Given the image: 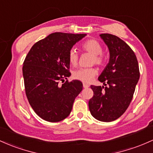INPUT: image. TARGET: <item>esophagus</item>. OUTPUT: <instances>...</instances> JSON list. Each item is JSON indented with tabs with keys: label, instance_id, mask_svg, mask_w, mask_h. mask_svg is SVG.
I'll use <instances>...</instances> for the list:
<instances>
[{
	"label": "esophagus",
	"instance_id": "esophagus-1",
	"mask_svg": "<svg viewBox=\"0 0 153 153\" xmlns=\"http://www.w3.org/2000/svg\"><path fill=\"white\" fill-rule=\"evenodd\" d=\"M83 88H87L89 87V85L87 84V83H83Z\"/></svg>",
	"mask_w": 153,
	"mask_h": 153
}]
</instances>
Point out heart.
<instances>
[{
    "mask_svg": "<svg viewBox=\"0 0 153 153\" xmlns=\"http://www.w3.org/2000/svg\"><path fill=\"white\" fill-rule=\"evenodd\" d=\"M81 49L83 51L88 52L93 55L92 63L102 66L105 62V56L102 53V47L100 43L94 39H88L83 42L81 44ZM68 61L73 66H76L78 62V54L74 48L70 50L68 53ZM97 69L91 68H80L75 70L73 74L75 79L80 80L85 83L91 81L93 78L97 75Z\"/></svg>",
    "mask_w": 153,
    "mask_h": 153,
    "instance_id": "heart-1",
    "label": "heart"
}]
</instances>
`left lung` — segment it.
I'll list each match as a JSON object with an SVG mask.
<instances>
[{
    "instance_id": "1",
    "label": "left lung",
    "mask_w": 153,
    "mask_h": 153,
    "mask_svg": "<svg viewBox=\"0 0 153 153\" xmlns=\"http://www.w3.org/2000/svg\"><path fill=\"white\" fill-rule=\"evenodd\" d=\"M100 36L108 47L110 60L98 78L103 86L91 85L94 96L88 107L97 120L111 122L128 108L140 73L137 56L126 42L108 33Z\"/></svg>"
}]
</instances>
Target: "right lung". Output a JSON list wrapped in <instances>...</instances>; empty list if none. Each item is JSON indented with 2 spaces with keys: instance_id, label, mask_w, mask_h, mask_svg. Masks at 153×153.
Wrapping results in <instances>:
<instances>
[{
  "instance_id": "1",
  "label": "right lung",
  "mask_w": 153,
  "mask_h": 153,
  "mask_svg": "<svg viewBox=\"0 0 153 153\" xmlns=\"http://www.w3.org/2000/svg\"><path fill=\"white\" fill-rule=\"evenodd\" d=\"M85 36L51 33L35 43L26 56L22 68L25 93L35 112L46 121L53 123L66 118L83 89L80 80L64 81L71 75L69 51Z\"/></svg>"
}]
</instances>
